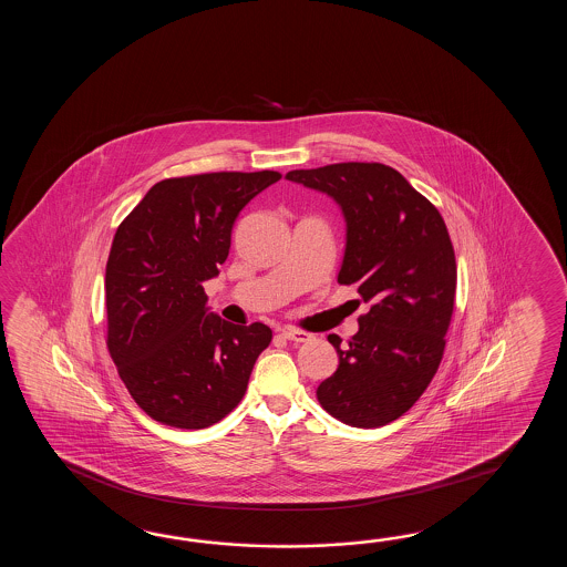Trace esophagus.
<instances>
[{
  "label": "esophagus",
  "mask_w": 567,
  "mask_h": 567,
  "mask_svg": "<svg viewBox=\"0 0 567 567\" xmlns=\"http://www.w3.org/2000/svg\"><path fill=\"white\" fill-rule=\"evenodd\" d=\"M281 334H284V338L291 340V342H310L313 338V334H310V332L298 330V328H286Z\"/></svg>",
  "instance_id": "1"
}]
</instances>
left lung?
I'll list each match as a JSON object with an SVG mask.
<instances>
[{"instance_id":"obj_1","label":"left lung","mask_w":567,"mask_h":567,"mask_svg":"<svg viewBox=\"0 0 567 567\" xmlns=\"http://www.w3.org/2000/svg\"><path fill=\"white\" fill-rule=\"evenodd\" d=\"M291 182L337 200L347 218L338 284H357L371 310L359 318L337 373L316 389L332 417L352 427L395 422L422 398L446 349L456 298V257L446 223L398 169L342 162L291 169Z\"/></svg>"}]
</instances>
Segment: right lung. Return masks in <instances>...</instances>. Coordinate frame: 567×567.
I'll use <instances>...</instances> for the list:
<instances>
[{"label": "right lung", "mask_w": 567, "mask_h": 567, "mask_svg": "<svg viewBox=\"0 0 567 567\" xmlns=\"http://www.w3.org/2000/svg\"><path fill=\"white\" fill-rule=\"evenodd\" d=\"M279 178L274 169L166 178L117 227L105 269L107 349L152 420L203 430L245 395L271 328L206 312L203 284L229 257L243 206Z\"/></svg>", "instance_id": "right-lung-1"}]
</instances>
